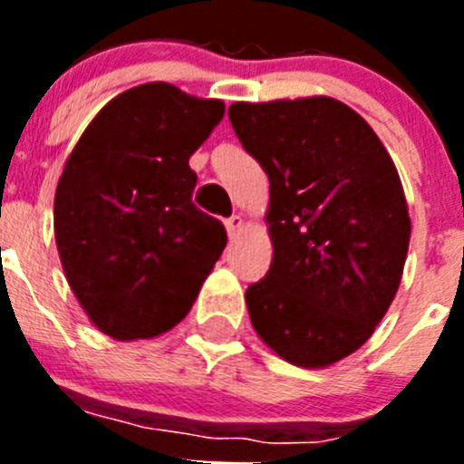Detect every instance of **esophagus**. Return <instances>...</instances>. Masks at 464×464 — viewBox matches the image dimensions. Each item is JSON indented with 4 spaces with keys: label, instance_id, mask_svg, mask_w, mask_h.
I'll list each match as a JSON object with an SVG mask.
<instances>
[{
    "label": "esophagus",
    "instance_id": "34e87169",
    "mask_svg": "<svg viewBox=\"0 0 464 464\" xmlns=\"http://www.w3.org/2000/svg\"><path fill=\"white\" fill-rule=\"evenodd\" d=\"M225 227H227V235L229 237H235L237 232H239V229L244 227V218H241L239 213H237V216H229V218L225 220Z\"/></svg>",
    "mask_w": 464,
    "mask_h": 464
}]
</instances>
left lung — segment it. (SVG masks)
I'll use <instances>...</instances> for the list:
<instances>
[{
    "mask_svg": "<svg viewBox=\"0 0 464 464\" xmlns=\"http://www.w3.org/2000/svg\"><path fill=\"white\" fill-rule=\"evenodd\" d=\"M269 179L274 257L246 290L257 337L321 370L374 334L400 288L411 237L395 162L360 113L332 97L227 111Z\"/></svg>",
    "mask_w": 464,
    "mask_h": 464,
    "instance_id": "left-lung-1",
    "label": "left lung"
}]
</instances>
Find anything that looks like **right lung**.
Segmentation results:
<instances>
[{
  "mask_svg": "<svg viewBox=\"0 0 464 464\" xmlns=\"http://www.w3.org/2000/svg\"><path fill=\"white\" fill-rule=\"evenodd\" d=\"M225 116L171 83H143L92 118L55 190V244L92 325L118 342L181 323L227 244L192 204L188 160Z\"/></svg>",
  "mask_w": 464,
  "mask_h": 464,
  "instance_id": "right-lung-1",
  "label": "right lung"
}]
</instances>
